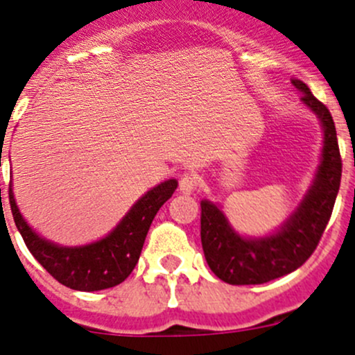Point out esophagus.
Instances as JSON below:
<instances>
[{
    "instance_id": "34e87169",
    "label": "esophagus",
    "mask_w": 355,
    "mask_h": 355,
    "mask_svg": "<svg viewBox=\"0 0 355 355\" xmlns=\"http://www.w3.org/2000/svg\"><path fill=\"white\" fill-rule=\"evenodd\" d=\"M196 187H198V178H196V175H182L180 182H178V191H180L182 194H192V192L196 191Z\"/></svg>"
}]
</instances>
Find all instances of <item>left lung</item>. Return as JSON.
<instances>
[{"label":"left lung","instance_id":"8db88e82","mask_svg":"<svg viewBox=\"0 0 355 355\" xmlns=\"http://www.w3.org/2000/svg\"><path fill=\"white\" fill-rule=\"evenodd\" d=\"M293 85L324 132L321 163L304 201L276 234L265 237L239 236L218 206L208 199L201 201L202 251L213 274L229 284H263L302 267L318 248L335 206L342 180L335 123L304 81L293 79Z\"/></svg>","mask_w":355,"mask_h":355}]
</instances>
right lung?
<instances>
[{
    "instance_id": "obj_1",
    "label": "right lung",
    "mask_w": 355,
    "mask_h": 355,
    "mask_svg": "<svg viewBox=\"0 0 355 355\" xmlns=\"http://www.w3.org/2000/svg\"><path fill=\"white\" fill-rule=\"evenodd\" d=\"M177 180L161 182L132 206L121 222L104 239L86 246H58L37 236L17 208L12 187L10 208L24 243L48 274L60 284L78 291H98L118 286L135 269L149 227L161 206L171 198Z\"/></svg>"
}]
</instances>
